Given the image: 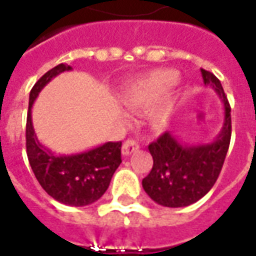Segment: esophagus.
Masks as SVG:
<instances>
[{
    "label": "esophagus",
    "mask_w": 256,
    "mask_h": 256,
    "mask_svg": "<svg viewBox=\"0 0 256 256\" xmlns=\"http://www.w3.org/2000/svg\"><path fill=\"white\" fill-rule=\"evenodd\" d=\"M138 149H140L138 142H136L134 140H128V141H124V144H123L122 154L123 156H128V154H132V153L137 152Z\"/></svg>",
    "instance_id": "1"
}]
</instances>
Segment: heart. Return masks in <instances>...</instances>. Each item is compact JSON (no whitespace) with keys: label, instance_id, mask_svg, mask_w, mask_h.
<instances>
[{"label":"heart","instance_id":"1","mask_svg":"<svg viewBox=\"0 0 256 256\" xmlns=\"http://www.w3.org/2000/svg\"><path fill=\"white\" fill-rule=\"evenodd\" d=\"M178 73L174 70H156L130 85L123 94V102L132 108H142L156 103L178 82ZM153 128L162 130L168 123V114L157 111L150 118Z\"/></svg>","mask_w":256,"mask_h":256}]
</instances>
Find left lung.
<instances>
[{"label":"left lung","instance_id":"1","mask_svg":"<svg viewBox=\"0 0 256 256\" xmlns=\"http://www.w3.org/2000/svg\"><path fill=\"white\" fill-rule=\"evenodd\" d=\"M205 85L212 86L224 104V123L218 136L206 144L188 145L166 132L149 145L152 171L142 179V187L156 204L166 208H184L214 186L230 142V107L222 85L213 73L200 69Z\"/></svg>","mask_w":256,"mask_h":256}]
</instances>
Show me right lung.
Wrapping results in <instances>:
<instances>
[{"instance_id":"1","label":"right lung","mask_w":256,"mask_h":256,"mask_svg":"<svg viewBox=\"0 0 256 256\" xmlns=\"http://www.w3.org/2000/svg\"><path fill=\"white\" fill-rule=\"evenodd\" d=\"M69 70L72 66L56 65L42 76L31 90L26 130L27 156L35 178L51 198L68 206H86L102 198L108 188L114 172L122 162V142H106L73 154H56L39 142L32 124V106L40 90L56 76Z\"/></svg>"}]
</instances>
